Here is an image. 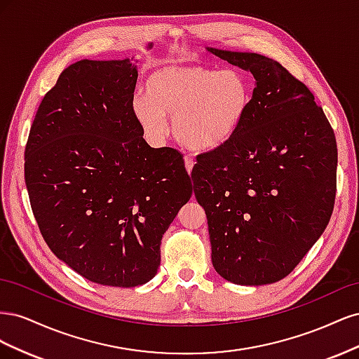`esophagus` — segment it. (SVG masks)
Listing matches in <instances>:
<instances>
[{
	"mask_svg": "<svg viewBox=\"0 0 359 359\" xmlns=\"http://www.w3.org/2000/svg\"><path fill=\"white\" fill-rule=\"evenodd\" d=\"M184 165H186V170L190 173L191 172V169H193V166H194V161H193V158L191 157H184Z\"/></svg>",
	"mask_w": 359,
	"mask_h": 359,
	"instance_id": "1",
	"label": "esophagus"
}]
</instances>
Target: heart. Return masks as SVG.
I'll list each match as a JSON object with an SVG mask.
<instances>
[{
	"mask_svg": "<svg viewBox=\"0 0 359 359\" xmlns=\"http://www.w3.org/2000/svg\"><path fill=\"white\" fill-rule=\"evenodd\" d=\"M136 94L132 112L147 137L161 144L168 136L166 116L178 142L194 151L220 148L241 128L252 102L245 74L199 62H169L154 69Z\"/></svg>",
	"mask_w": 359,
	"mask_h": 359,
	"instance_id": "obj_1",
	"label": "heart"
}]
</instances>
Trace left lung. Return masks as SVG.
<instances>
[{
  "label": "left lung",
  "instance_id": "1",
  "mask_svg": "<svg viewBox=\"0 0 359 359\" xmlns=\"http://www.w3.org/2000/svg\"><path fill=\"white\" fill-rule=\"evenodd\" d=\"M208 50L255 78L241 128L198 156L191 170L208 220L212 266L235 285L276 283L331 219L335 136L310 90L280 62L255 52Z\"/></svg>",
  "mask_w": 359,
  "mask_h": 359
}]
</instances>
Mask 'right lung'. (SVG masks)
Listing matches in <instances>:
<instances>
[{
    "label": "right lung",
    "mask_w": 359,
    "mask_h": 359,
    "mask_svg": "<svg viewBox=\"0 0 359 359\" xmlns=\"http://www.w3.org/2000/svg\"><path fill=\"white\" fill-rule=\"evenodd\" d=\"M136 81L133 58L72 64L43 97L25 147L31 208L52 253L112 287L156 277L161 238L193 193L178 151L145 142Z\"/></svg>",
    "instance_id": "add662e5"
}]
</instances>
